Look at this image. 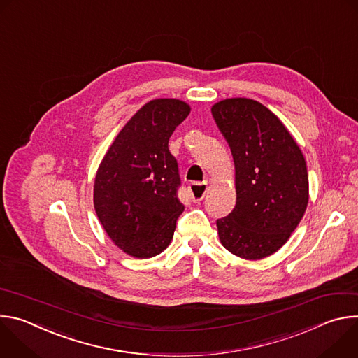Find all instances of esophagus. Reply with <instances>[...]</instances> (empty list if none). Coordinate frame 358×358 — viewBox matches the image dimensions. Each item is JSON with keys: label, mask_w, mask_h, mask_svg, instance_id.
<instances>
[{"label": "esophagus", "mask_w": 358, "mask_h": 358, "mask_svg": "<svg viewBox=\"0 0 358 358\" xmlns=\"http://www.w3.org/2000/svg\"><path fill=\"white\" fill-rule=\"evenodd\" d=\"M188 189H189L192 201L198 202L203 198V195H206V192L208 189V184L207 182H192V184H189Z\"/></svg>", "instance_id": "34e87169"}]
</instances>
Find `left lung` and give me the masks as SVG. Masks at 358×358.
Instances as JSON below:
<instances>
[{
  "instance_id": "8db88e82",
  "label": "left lung",
  "mask_w": 358,
  "mask_h": 358,
  "mask_svg": "<svg viewBox=\"0 0 358 358\" xmlns=\"http://www.w3.org/2000/svg\"><path fill=\"white\" fill-rule=\"evenodd\" d=\"M211 112L235 163L236 206L217 220L221 243L243 259L266 258L287 242L308 207L304 157L278 116L257 100L225 99Z\"/></svg>"
}]
</instances>
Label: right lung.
Returning <instances> with one entry per match:
<instances>
[{"label": "right lung", "mask_w": 358, "mask_h": 358, "mask_svg": "<svg viewBox=\"0 0 358 358\" xmlns=\"http://www.w3.org/2000/svg\"><path fill=\"white\" fill-rule=\"evenodd\" d=\"M189 110L177 99L148 101L120 130L99 166L94 211L110 239L130 257H156L173 239L184 206L169 140Z\"/></svg>", "instance_id": "obj_1"}]
</instances>
